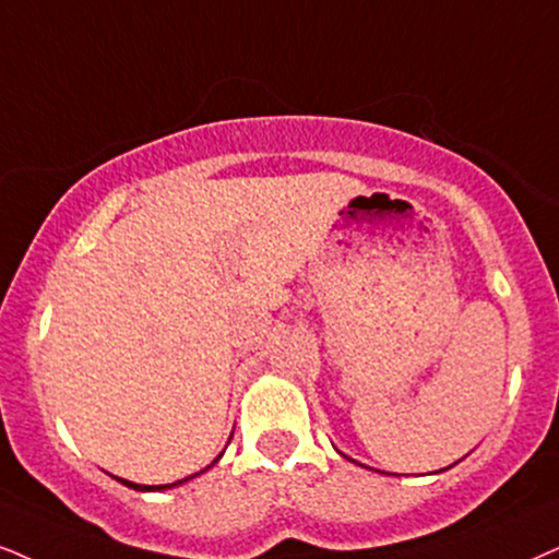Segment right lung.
I'll return each mask as SVG.
<instances>
[{"label":"right lung","instance_id":"obj_1","mask_svg":"<svg viewBox=\"0 0 559 559\" xmlns=\"http://www.w3.org/2000/svg\"><path fill=\"white\" fill-rule=\"evenodd\" d=\"M218 459H222V454H218L214 462L209 464L206 469H211L214 467V464L218 462ZM206 469H201V472H195V475H190V477H186V479H178V483H169V485H136V483H129V479H121V477H116L118 483L121 485H126V487H131V490H139V492H159V490H169V487H178V485H182V483H188V479H193V477H198V475H203V472Z\"/></svg>","mask_w":559,"mask_h":559}]
</instances>
